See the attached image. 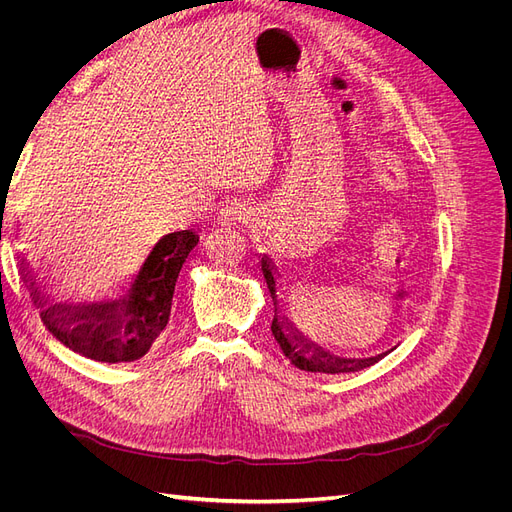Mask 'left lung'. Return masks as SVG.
Wrapping results in <instances>:
<instances>
[{
	"label": "left lung",
	"instance_id": "obj_1",
	"mask_svg": "<svg viewBox=\"0 0 512 512\" xmlns=\"http://www.w3.org/2000/svg\"><path fill=\"white\" fill-rule=\"evenodd\" d=\"M262 273H265V280L269 286V292L275 303V277L271 273L269 267H262ZM271 331L275 342L280 344V348L284 350V354L290 359V363L294 367H299L303 371H320V374H346V371H359L367 365L374 363L376 359H363V361H342V359H331V356H324L322 352L309 350V346H303L301 342H297V337L290 335L284 320L275 314Z\"/></svg>",
	"mask_w": 512,
	"mask_h": 512
}]
</instances>
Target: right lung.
<instances>
[{
	"instance_id": "1",
	"label": "right lung",
	"mask_w": 512,
	"mask_h": 512,
	"mask_svg": "<svg viewBox=\"0 0 512 512\" xmlns=\"http://www.w3.org/2000/svg\"><path fill=\"white\" fill-rule=\"evenodd\" d=\"M198 245L190 230L170 232L149 252L126 297L113 305H51L29 282L49 333L72 352L100 363H132L149 352L166 329L179 271Z\"/></svg>"
}]
</instances>
